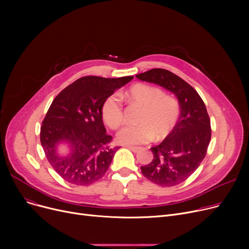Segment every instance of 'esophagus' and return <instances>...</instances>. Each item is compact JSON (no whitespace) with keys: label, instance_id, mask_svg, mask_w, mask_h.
I'll list each match as a JSON object with an SVG mask.
<instances>
[{"label":"esophagus","instance_id":"obj_1","mask_svg":"<svg viewBox=\"0 0 249 249\" xmlns=\"http://www.w3.org/2000/svg\"><path fill=\"white\" fill-rule=\"evenodd\" d=\"M127 148H129L130 150H132L133 152H138V151H140L141 150V147H137V146H130V145H128V146H126Z\"/></svg>","mask_w":249,"mask_h":249}]
</instances>
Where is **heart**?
Instances as JSON below:
<instances>
[{
  "label": "heart",
  "instance_id": "heart-1",
  "mask_svg": "<svg viewBox=\"0 0 249 249\" xmlns=\"http://www.w3.org/2000/svg\"><path fill=\"white\" fill-rule=\"evenodd\" d=\"M126 100L142 107L137 125L122 128L117 140L122 144L138 145L149 142L153 136L156 140L165 138L176 127L179 117L178 102L162 91L144 84L130 87L125 93ZM104 122L110 128L117 129L123 123V106L116 94L109 96L102 106Z\"/></svg>",
  "mask_w": 249,
  "mask_h": 249
}]
</instances>
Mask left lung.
Instances as JSON below:
<instances>
[{"mask_svg":"<svg viewBox=\"0 0 249 249\" xmlns=\"http://www.w3.org/2000/svg\"><path fill=\"white\" fill-rule=\"evenodd\" d=\"M136 77L162 87L178 101L180 113L176 127L161 143L150 148L152 161L141 166L142 175L154 184L177 186L186 180L205 159L211 140L210 118L197 90L175 73L153 69Z\"/></svg>","mask_w":249,"mask_h":249,"instance_id":"1","label":"left lung"}]
</instances>
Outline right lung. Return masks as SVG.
I'll use <instances>...</instances> for the list:
<instances>
[{
	"mask_svg": "<svg viewBox=\"0 0 249 249\" xmlns=\"http://www.w3.org/2000/svg\"><path fill=\"white\" fill-rule=\"evenodd\" d=\"M133 76L105 78L84 76L62 89L51 103L42 122L40 141L54 171L71 184L89 186L99 180L119 147L110 146L102 106L114 91ZM68 147L65 155L59 146Z\"/></svg>",
	"mask_w": 249,
	"mask_h": 249,
	"instance_id": "1",
	"label": "right lung"
}]
</instances>
